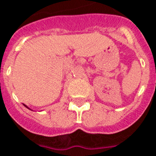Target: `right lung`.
<instances>
[{
  "mask_svg": "<svg viewBox=\"0 0 156 156\" xmlns=\"http://www.w3.org/2000/svg\"><path fill=\"white\" fill-rule=\"evenodd\" d=\"M24 106H25V107H27V106H26V105H24ZM27 108H29V107H27ZM29 109H30V108H29Z\"/></svg>",
  "mask_w": 156,
  "mask_h": 156,
  "instance_id": "1",
  "label": "right lung"
}]
</instances>
